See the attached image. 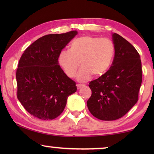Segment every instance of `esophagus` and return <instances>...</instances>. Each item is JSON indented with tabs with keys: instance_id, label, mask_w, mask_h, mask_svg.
<instances>
[{
	"instance_id": "1",
	"label": "esophagus",
	"mask_w": 154,
	"mask_h": 154,
	"mask_svg": "<svg viewBox=\"0 0 154 154\" xmlns=\"http://www.w3.org/2000/svg\"><path fill=\"white\" fill-rule=\"evenodd\" d=\"M83 87H85V85L84 84H77V90H79V89H81V88H83Z\"/></svg>"
}]
</instances>
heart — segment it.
Listing matches in <instances>:
<instances>
[{"label":"heart","mask_w":154,"mask_h":154,"mask_svg":"<svg viewBox=\"0 0 154 154\" xmlns=\"http://www.w3.org/2000/svg\"><path fill=\"white\" fill-rule=\"evenodd\" d=\"M116 52L114 43L107 38L83 36L75 38L70 45V50L60 51L58 62L67 77L77 75L79 82H85L94 75L101 76L110 68Z\"/></svg>","instance_id":"obj_1"}]
</instances>
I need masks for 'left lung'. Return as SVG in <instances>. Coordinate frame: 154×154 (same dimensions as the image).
<instances>
[{
  "instance_id": "1",
  "label": "left lung",
  "mask_w": 154,
  "mask_h": 154,
  "mask_svg": "<svg viewBox=\"0 0 154 154\" xmlns=\"http://www.w3.org/2000/svg\"><path fill=\"white\" fill-rule=\"evenodd\" d=\"M116 52L109 71L89 83L88 108L95 118L113 121L125 116L138 101L142 82L139 54L118 34H113Z\"/></svg>"
}]
</instances>
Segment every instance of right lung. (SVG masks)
Masks as SVG:
<instances>
[{
    "mask_svg": "<svg viewBox=\"0 0 154 154\" xmlns=\"http://www.w3.org/2000/svg\"><path fill=\"white\" fill-rule=\"evenodd\" d=\"M77 34L76 30L42 36L26 49L16 71L17 97L28 113L42 120L56 118L66 100L77 91L76 83L60 66V51Z\"/></svg>",
    "mask_w": 154,
    "mask_h": 154,
    "instance_id": "1",
    "label": "right lung"
}]
</instances>
